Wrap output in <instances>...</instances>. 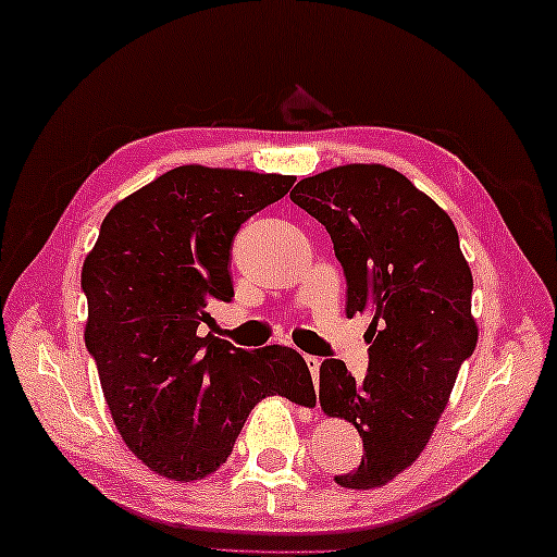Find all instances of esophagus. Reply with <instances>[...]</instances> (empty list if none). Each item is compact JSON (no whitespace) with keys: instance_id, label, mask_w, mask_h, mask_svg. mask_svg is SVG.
Returning a JSON list of instances; mask_svg holds the SVG:
<instances>
[{"instance_id":"obj_1","label":"esophagus","mask_w":557,"mask_h":557,"mask_svg":"<svg viewBox=\"0 0 557 557\" xmlns=\"http://www.w3.org/2000/svg\"><path fill=\"white\" fill-rule=\"evenodd\" d=\"M306 366H308V371H311L313 381H319V368H321V358H319V356H306Z\"/></svg>"}]
</instances>
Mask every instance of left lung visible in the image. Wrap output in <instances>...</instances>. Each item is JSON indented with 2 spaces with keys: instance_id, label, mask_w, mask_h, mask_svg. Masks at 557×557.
<instances>
[{
  "instance_id": "8db88e82",
  "label": "left lung",
  "mask_w": 557,
  "mask_h": 557,
  "mask_svg": "<svg viewBox=\"0 0 557 557\" xmlns=\"http://www.w3.org/2000/svg\"><path fill=\"white\" fill-rule=\"evenodd\" d=\"M290 201L331 234L346 276V313H373L363 381L338 358L321 363L323 410L363 438L361 463L336 483L386 485L421 456L478 344L473 276L458 231L438 203L381 164L308 176Z\"/></svg>"
}]
</instances>
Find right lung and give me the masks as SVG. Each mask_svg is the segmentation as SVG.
<instances>
[{"label": "right lung", "instance_id": "obj_1", "mask_svg": "<svg viewBox=\"0 0 557 557\" xmlns=\"http://www.w3.org/2000/svg\"><path fill=\"white\" fill-rule=\"evenodd\" d=\"M294 176L178 166L107 213L82 269L84 331L116 431L169 481L226 463L267 396L313 406L298 350H244L216 336L209 304L231 301V246L244 221L284 199Z\"/></svg>", "mask_w": 557, "mask_h": 557}]
</instances>
